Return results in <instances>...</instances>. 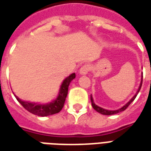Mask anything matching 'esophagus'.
<instances>
[{
	"mask_svg": "<svg viewBox=\"0 0 151 151\" xmlns=\"http://www.w3.org/2000/svg\"><path fill=\"white\" fill-rule=\"evenodd\" d=\"M90 65L88 64L84 65L83 66L81 67V69L79 70V73L81 74V75H86L88 73L90 72Z\"/></svg>",
	"mask_w": 151,
	"mask_h": 151,
	"instance_id": "esophagus-1",
	"label": "esophagus"
}]
</instances>
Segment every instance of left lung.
<instances>
[{
    "instance_id": "1",
    "label": "left lung",
    "mask_w": 151,
    "mask_h": 151,
    "mask_svg": "<svg viewBox=\"0 0 151 151\" xmlns=\"http://www.w3.org/2000/svg\"><path fill=\"white\" fill-rule=\"evenodd\" d=\"M142 78H143V76H142V78H141V82H140V86H139V87H138V91H137V93H135V95L130 100H129L128 102H127L125 106H123L122 107V108H120V109H118V110H105V109H103V108H101V107L98 106H97L94 102H93V97L92 95H90V100H91V104H92V106L93 108L94 109V110L97 111V112L100 113V114H104V115H112V114H118V113L119 112H122V111H124V110L127 109V107L129 106V104L131 103L135 99V98H136V96L138 95V92H139V90H141V87H142Z\"/></svg>"
}]
</instances>
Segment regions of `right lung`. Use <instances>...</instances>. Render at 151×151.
I'll list each match as a JSON object with an SVG mask.
<instances>
[{"mask_svg":"<svg viewBox=\"0 0 151 151\" xmlns=\"http://www.w3.org/2000/svg\"><path fill=\"white\" fill-rule=\"evenodd\" d=\"M75 73H73L65 79L61 86L58 98L50 103L38 104L22 101L17 96L15 95L14 93L13 94L16 97L17 100L19 101V103L22 104V106L25 110H27L29 112L32 113L35 115L45 117V116L55 114L60 112L64 106L65 101V98L68 94V88H69L70 83L72 81L73 79L75 78Z\"/></svg>","mask_w":151,"mask_h":151,"instance_id":"obj_1","label":"right lung"}]
</instances>
